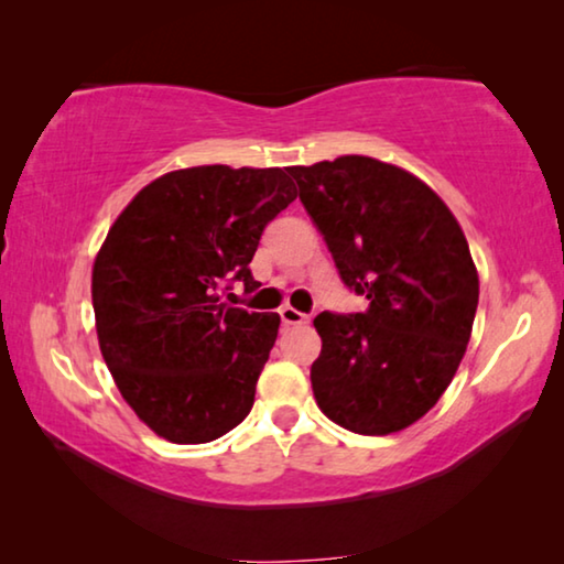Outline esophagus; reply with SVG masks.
Returning a JSON list of instances; mask_svg holds the SVG:
<instances>
[{
    "label": "esophagus",
    "mask_w": 564,
    "mask_h": 564,
    "mask_svg": "<svg viewBox=\"0 0 564 564\" xmlns=\"http://www.w3.org/2000/svg\"><path fill=\"white\" fill-rule=\"evenodd\" d=\"M279 316H281V322H283L285 326H296V324H306V322H308V316L301 314V311L293 308V306H283V308L279 311Z\"/></svg>",
    "instance_id": "1"
}]
</instances>
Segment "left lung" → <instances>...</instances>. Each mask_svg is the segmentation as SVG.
<instances>
[{"instance_id":"left-lung-1","label":"left lung","mask_w":564,"mask_h":564,"mask_svg":"<svg viewBox=\"0 0 564 564\" xmlns=\"http://www.w3.org/2000/svg\"><path fill=\"white\" fill-rule=\"evenodd\" d=\"M289 174L339 279L369 301L357 314L314 318V398L351 433H398L438 402L466 355L478 306L466 235L427 184L372 156Z\"/></svg>"}]
</instances>
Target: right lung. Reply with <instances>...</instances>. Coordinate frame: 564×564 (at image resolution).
Instances as JSON below:
<instances>
[{"instance_id": "add662e5", "label": "right lung", "mask_w": 564, "mask_h": 564, "mask_svg": "<svg viewBox=\"0 0 564 564\" xmlns=\"http://www.w3.org/2000/svg\"><path fill=\"white\" fill-rule=\"evenodd\" d=\"M296 199L279 166H192L159 176L119 215L94 263L100 355L144 423L172 443H209L256 400L279 314L223 304L250 273L260 235Z\"/></svg>"}]
</instances>
